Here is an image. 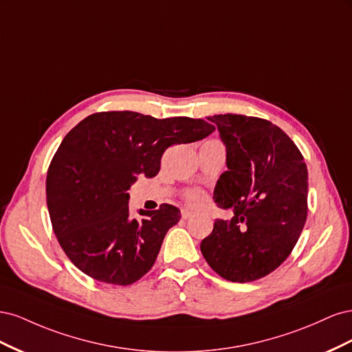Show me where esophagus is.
<instances>
[{"label":"esophagus","mask_w":352,"mask_h":352,"mask_svg":"<svg viewBox=\"0 0 352 352\" xmlns=\"http://www.w3.org/2000/svg\"><path fill=\"white\" fill-rule=\"evenodd\" d=\"M180 214H182L184 220H186V219H189L190 216H192V212H190L189 210H182V212H180Z\"/></svg>","instance_id":"34e87169"}]
</instances>
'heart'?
Returning a JSON list of instances; mask_svg holds the SVG:
<instances>
[{
    "label": "heart",
    "instance_id": "1",
    "mask_svg": "<svg viewBox=\"0 0 352 352\" xmlns=\"http://www.w3.org/2000/svg\"><path fill=\"white\" fill-rule=\"evenodd\" d=\"M204 199H206L204 194H202L201 190H198V189H190L185 194V201L188 202L189 206H194V207L201 206L202 202H204Z\"/></svg>",
    "mask_w": 352,
    "mask_h": 352
}]
</instances>
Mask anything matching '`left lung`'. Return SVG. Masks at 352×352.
<instances>
[{"label":"left lung","mask_w":352,"mask_h":352,"mask_svg":"<svg viewBox=\"0 0 352 352\" xmlns=\"http://www.w3.org/2000/svg\"><path fill=\"white\" fill-rule=\"evenodd\" d=\"M226 145L228 170L214 202L233 207L201 242L210 267L230 282L264 278L289 257L307 220L308 172L304 157L280 127L258 117H208Z\"/></svg>","instance_id":"left-lung-1"}]
</instances>
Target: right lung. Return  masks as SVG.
<instances>
[{
  "mask_svg": "<svg viewBox=\"0 0 352 352\" xmlns=\"http://www.w3.org/2000/svg\"><path fill=\"white\" fill-rule=\"evenodd\" d=\"M202 119H155L133 111L88 116L65 136L47 173L52 230L69 260L89 278L132 285L154 265L177 207L129 214L126 192L138 176L154 177L170 145L208 136Z\"/></svg>",
  "mask_w": 352,
  "mask_h": 352,
  "instance_id": "add662e5",
  "label": "right lung"
}]
</instances>
